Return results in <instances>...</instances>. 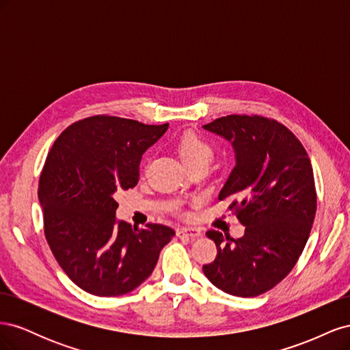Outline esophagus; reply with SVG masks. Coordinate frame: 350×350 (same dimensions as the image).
Here are the masks:
<instances>
[{
    "label": "esophagus",
    "mask_w": 350,
    "mask_h": 350,
    "mask_svg": "<svg viewBox=\"0 0 350 350\" xmlns=\"http://www.w3.org/2000/svg\"><path fill=\"white\" fill-rule=\"evenodd\" d=\"M178 237H189V238H197L201 235V230L198 228H183L178 229L176 232Z\"/></svg>",
    "instance_id": "obj_1"
}]
</instances>
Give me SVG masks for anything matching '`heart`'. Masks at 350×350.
<instances>
[{
	"instance_id": "b5f03b06",
	"label": "heart",
	"mask_w": 350,
	"mask_h": 350,
	"mask_svg": "<svg viewBox=\"0 0 350 350\" xmlns=\"http://www.w3.org/2000/svg\"><path fill=\"white\" fill-rule=\"evenodd\" d=\"M176 152L188 167L200 163H208L211 161V156H213L211 144L194 130H187L179 135L176 142Z\"/></svg>"
}]
</instances>
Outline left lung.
Instances as JSON below:
<instances>
[{"mask_svg": "<svg viewBox=\"0 0 350 350\" xmlns=\"http://www.w3.org/2000/svg\"><path fill=\"white\" fill-rule=\"evenodd\" d=\"M204 129L232 142L237 166L219 200L245 226L242 238L211 229L217 256L206 278L234 296L273 289L295 267L310 238L317 211L311 161L288 126L261 115H226Z\"/></svg>", "mask_w": 350, "mask_h": 350, "instance_id": "left-lung-1", "label": "left lung"}]
</instances>
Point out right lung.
I'll list each match as a JSON object with an SVG mask.
<instances>
[{
	"mask_svg": "<svg viewBox=\"0 0 350 350\" xmlns=\"http://www.w3.org/2000/svg\"><path fill=\"white\" fill-rule=\"evenodd\" d=\"M167 125L94 115L67 126L52 144L38 185L44 232L61 269L83 291L131 292L175 235L165 225L115 221L113 194L137 185L142 154Z\"/></svg>",
	"mask_w": 350,
	"mask_h": 350,
	"instance_id": "obj_1",
	"label": "right lung"
}]
</instances>
